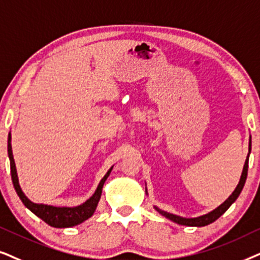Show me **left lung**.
<instances>
[{
	"mask_svg": "<svg viewBox=\"0 0 260 260\" xmlns=\"http://www.w3.org/2000/svg\"><path fill=\"white\" fill-rule=\"evenodd\" d=\"M250 153H251V136H250V140H248V153H247V157H246V160H245V164H244V168H243V172H241V176H240V181H239L237 188L234 189V191L232 192V195L228 197V199L224 201L222 205H220L217 208H215L212 212L205 214V215H201V216H197V217H183V216H179V215H175V214H171V213H168L165 212V210H161L159 209L158 207L154 206V209L157 210L159 214H161L162 216H165L166 219L174 221V222L178 223V224H182V226H189V227H203V226H207V224H210L214 221H216L219 217L222 215V214L226 212V210L230 208V207L233 205V203L237 201V199L240 195L241 190H243L244 185H245V182H246V178H247V170H248V158H250ZM146 193H147V189H146ZM148 195V193H147Z\"/></svg>",
	"mask_w": 260,
	"mask_h": 260,
	"instance_id": "obj_1",
	"label": "left lung"
}]
</instances>
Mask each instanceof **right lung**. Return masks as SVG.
<instances>
[{"instance_id":"right-lung-1","label":"right lung","mask_w":260,"mask_h":260,"mask_svg":"<svg viewBox=\"0 0 260 260\" xmlns=\"http://www.w3.org/2000/svg\"><path fill=\"white\" fill-rule=\"evenodd\" d=\"M8 157L10 161V174H12V181L15 188V191L19 195L20 200L22 201L23 205L26 208H28L33 214H36L38 217L45 221L51 227L55 228H68L74 227L77 224L82 223L83 221L88 220L89 217L94 215L96 207L99 205V201L101 199L102 195V188L107 178L109 177L110 172L113 170V166L107 171L105 177L101 179L99 183L98 188H96L95 192L92 196L85 201L82 205L76 207H54L50 205H44V203H34L30 201L28 197L25 195L22 191L21 186L19 183V177H17L16 165L15 160L13 157V150H12V134H8Z\"/></svg>"}]
</instances>
